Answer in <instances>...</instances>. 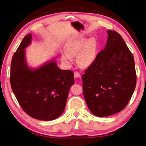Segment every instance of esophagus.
Here are the masks:
<instances>
[{
    "label": "esophagus",
    "mask_w": 146,
    "mask_h": 146,
    "mask_svg": "<svg viewBox=\"0 0 146 146\" xmlns=\"http://www.w3.org/2000/svg\"><path fill=\"white\" fill-rule=\"evenodd\" d=\"M74 76H75V77L76 78H80V76H81V75H80V74L78 72H77V71H75V73H74Z\"/></svg>",
    "instance_id": "34e87169"
}]
</instances>
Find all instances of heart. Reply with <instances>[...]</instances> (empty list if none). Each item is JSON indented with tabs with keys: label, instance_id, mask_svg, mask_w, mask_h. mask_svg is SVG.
Here are the masks:
<instances>
[{
	"label": "heart",
	"instance_id": "1",
	"mask_svg": "<svg viewBox=\"0 0 146 146\" xmlns=\"http://www.w3.org/2000/svg\"><path fill=\"white\" fill-rule=\"evenodd\" d=\"M97 44L93 39L88 41L82 40H72L67 44L66 53L62 55L63 60L69 62L71 56H78L77 62L83 67L90 66L95 58Z\"/></svg>",
	"mask_w": 146,
	"mask_h": 146
}]
</instances>
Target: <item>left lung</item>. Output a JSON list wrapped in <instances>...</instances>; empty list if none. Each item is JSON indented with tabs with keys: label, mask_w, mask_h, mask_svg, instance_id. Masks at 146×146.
I'll return each mask as SVG.
<instances>
[{
	"label": "left lung",
	"mask_w": 146,
	"mask_h": 146,
	"mask_svg": "<svg viewBox=\"0 0 146 146\" xmlns=\"http://www.w3.org/2000/svg\"><path fill=\"white\" fill-rule=\"evenodd\" d=\"M104 50L82 76L83 93L88 108L99 117L123 110L137 84L134 57L119 33L107 31Z\"/></svg>",
	"instance_id": "obj_1"
}]
</instances>
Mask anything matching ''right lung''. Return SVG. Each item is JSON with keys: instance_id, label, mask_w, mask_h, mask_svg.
Segmentation results:
<instances>
[{"instance_id": "obj_1", "label": "right lung", "mask_w": 146, "mask_h": 146, "mask_svg": "<svg viewBox=\"0 0 146 146\" xmlns=\"http://www.w3.org/2000/svg\"><path fill=\"white\" fill-rule=\"evenodd\" d=\"M31 40L28 34L13 54L11 63L10 83L20 106L27 114L40 120H52L63 113L68 92L74 84L71 70H61L51 61L36 69L27 65L25 49Z\"/></svg>"}]
</instances>
